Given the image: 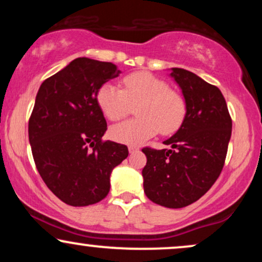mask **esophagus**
<instances>
[{"label":"esophagus","instance_id":"34e87169","mask_svg":"<svg viewBox=\"0 0 262 262\" xmlns=\"http://www.w3.org/2000/svg\"><path fill=\"white\" fill-rule=\"evenodd\" d=\"M137 151H139V148H138V146H129V152H130V154H133V152H137Z\"/></svg>","mask_w":262,"mask_h":262}]
</instances>
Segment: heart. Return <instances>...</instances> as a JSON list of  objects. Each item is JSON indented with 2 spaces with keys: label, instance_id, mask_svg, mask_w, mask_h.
<instances>
[{
  "label": "heart",
  "instance_id": "1",
  "mask_svg": "<svg viewBox=\"0 0 262 262\" xmlns=\"http://www.w3.org/2000/svg\"><path fill=\"white\" fill-rule=\"evenodd\" d=\"M123 89L111 82L98 89L97 103L111 121H119L137 104V118L111 128L110 134L118 143L140 145L159 132L169 135L182 125L187 104L180 92L171 90L166 81L155 75L138 71L123 77Z\"/></svg>",
  "mask_w": 262,
  "mask_h": 262
}]
</instances>
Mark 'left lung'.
Listing matches in <instances>:
<instances>
[{"label": "left lung", "mask_w": 262, "mask_h": 262, "mask_svg": "<svg viewBox=\"0 0 262 262\" xmlns=\"http://www.w3.org/2000/svg\"><path fill=\"white\" fill-rule=\"evenodd\" d=\"M187 104L182 125L164 144L171 149L143 148L144 192L167 208L196 202L223 170L231 135V118L221 90L185 69L172 68Z\"/></svg>", "instance_id": "8db88e82"}]
</instances>
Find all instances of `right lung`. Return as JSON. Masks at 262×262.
Wrapping results in <instances>:
<instances>
[{
    "label": "right lung",
    "instance_id": "add662e5",
    "mask_svg": "<svg viewBox=\"0 0 262 262\" xmlns=\"http://www.w3.org/2000/svg\"><path fill=\"white\" fill-rule=\"evenodd\" d=\"M121 71L112 62L77 58L39 87L28 123L33 159L48 188L74 207L110 192V176L128 156L123 144L102 140L107 130L98 89Z\"/></svg>",
    "mask_w": 262,
    "mask_h": 262
}]
</instances>
